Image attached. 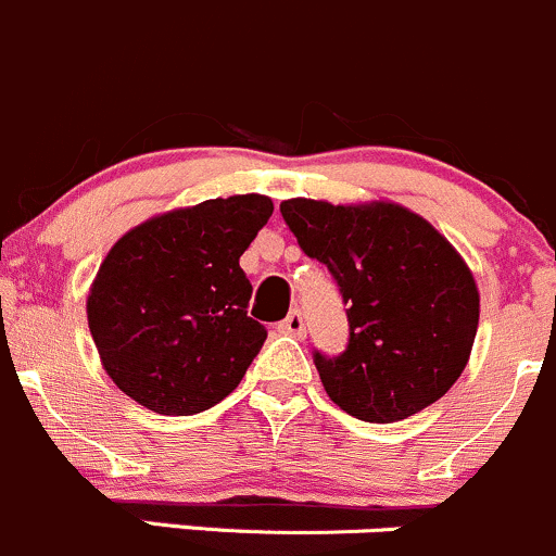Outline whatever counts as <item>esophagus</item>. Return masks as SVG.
Here are the masks:
<instances>
[{"instance_id": "obj_1", "label": "esophagus", "mask_w": 556, "mask_h": 556, "mask_svg": "<svg viewBox=\"0 0 556 556\" xmlns=\"http://www.w3.org/2000/svg\"><path fill=\"white\" fill-rule=\"evenodd\" d=\"M278 331L286 333V337L304 339L307 337V324H304V315L300 313V309H291V313L278 324Z\"/></svg>"}]
</instances>
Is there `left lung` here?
Segmentation results:
<instances>
[{"label": "left lung", "instance_id": "left-lung-1", "mask_svg": "<svg viewBox=\"0 0 556 556\" xmlns=\"http://www.w3.org/2000/svg\"><path fill=\"white\" fill-rule=\"evenodd\" d=\"M309 260L337 280L350 339L339 355L315 350L328 397L361 421L408 419L453 387L480 320L475 278L427 219L397 204H280Z\"/></svg>", "mask_w": 556, "mask_h": 556}]
</instances>
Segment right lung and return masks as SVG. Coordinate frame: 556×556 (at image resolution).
Listing matches in <instances>:
<instances>
[{"mask_svg":"<svg viewBox=\"0 0 556 556\" xmlns=\"http://www.w3.org/2000/svg\"><path fill=\"white\" fill-rule=\"evenodd\" d=\"M267 195H230L137 225L89 289L87 318L113 384L164 416L225 400L265 344L238 260L267 225Z\"/></svg>","mask_w":556,"mask_h":556,"instance_id":"obj_1","label":"right lung"}]
</instances>
